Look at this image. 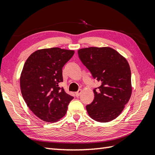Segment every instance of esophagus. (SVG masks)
Segmentation results:
<instances>
[{
	"label": "esophagus",
	"mask_w": 155,
	"mask_h": 155,
	"mask_svg": "<svg viewBox=\"0 0 155 155\" xmlns=\"http://www.w3.org/2000/svg\"><path fill=\"white\" fill-rule=\"evenodd\" d=\"M81 92V90H79L77 92H76V94H76V97H79V95H80Z\"/></svg>",
	"instance_id": "34e87169"
}]
</instances>
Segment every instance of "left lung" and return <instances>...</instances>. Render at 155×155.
<instances>
[{"label": "left lung", "instance_id": "obj_1", "mask_svg": "<svg viewBox=\"0 0 155 155\" xmlns=\"http://www.w3.org/2000/svg\"><path fill=\"white\" fill-rule=\"evenodd\" d=\"M78 54L92 78L101 83L93 90V101L86 106L89 116L99 122L113 120L122 112L132 92L128 62L109 47L82 48Z\"/></svg>", "mask_w": 155, "mask_h": 155}]
</instances>
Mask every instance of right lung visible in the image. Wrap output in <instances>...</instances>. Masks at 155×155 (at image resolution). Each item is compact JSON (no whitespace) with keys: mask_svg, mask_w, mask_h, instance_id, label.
<instances>
[{"mask_svg":"<svg viewBox=\"0 0 155 155\" xmlns=\"http://www.w3.org/2000/svg\"><path fill=\"white\" fill-rule=\"evenodd\" d=\"M74 51L51 48L37 50L23 67L20 85L23 99L35 116L46 122H55L65 115L74 97L64 92L62 68Z\"/></svg>","mask_w":155,"mask_h":155,"instance_id":"add662e5","label":"right lung"}]
</instances>
